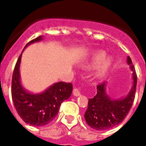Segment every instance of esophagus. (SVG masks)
Instances as JSON below:
<instances>
[{"instance_id":"obj_1","label":"esophagus","mask_w":146,"mask_h":146,"mask_svg":"<svg viewBox=\"0 0 146 146\" xmlns=\"http://www.w3.org/2000/svg\"><path fill=\"white\" fill-rule=\"evenodd\" d=\"M73 95L76 96H78L81 95V92H80L79 89H78V88H74V89H73Z\"/></svg>"}]
</instances>
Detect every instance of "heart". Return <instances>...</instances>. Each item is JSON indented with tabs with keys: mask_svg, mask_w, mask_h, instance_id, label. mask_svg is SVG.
<instances>
[{
	"mask_svg": "<svg viewBox=\"0 0 146 146\" xmlns=\"http://www.w3.org/2000/svg\"><path fill=\"white\" fill-rule=\"evenodd\" d=\"M106 56V54L104 52H98L96 54H94L92 58V62H91V65H90V67L92 68H95V67H97L102 63V62L104 60V58ZM110 60H108L107 61H106L104 63V65H102V68H100V70L98 72V76H103L106 73H107V70H108V68L110 65Z\"/></svg>",
	"mask_w": 146,
	"mask_h": 146,
	"instance_id": "obj_1",
	"label": "heart"
}]
</instances>
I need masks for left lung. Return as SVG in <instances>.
<instances>
[{"label": "left lung", "mask_w": 146, "mask_h": 146, "mask_svg": "<svg viewBox=\"0 0 146 146\" xmlns=\"http://www.w3.org/2000/svg\"><path fill=\"white\" fill-rule=\"evenodd\" d=\"M127 63L133 71V86L129 94L121 100H112L105 92V82L98 84L97 93L89 99L84 117L92 128L105 130L119 125L126 117L133 106L137 86V74L132 60L127 57Z\"/></svg>", "instance_id": "1"}]
</instances>
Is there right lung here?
Listing matches in <instances>:
<instances>
[{"label": "right lung", "mask_w": 146, "mask_h": 146, "mask_svg": "<svg viewBox=\"0 0 146 146\" xmlns=\"http://www.w3.org/2000/svg\"><path fill=\"white\" fill-rule=\"evenodd\" d=\"M42 39L39 36L28 42L27 46ZM24 47V48H25ZM21 54L13 70L11 81V95L13 104L20 117L33 126H44L57 116L62 102L71 95V83L58 82L40 94H32L23 89L19 80V65Z\"/></svg>", "instance_id": "right-lung-1"}]
</instances>
